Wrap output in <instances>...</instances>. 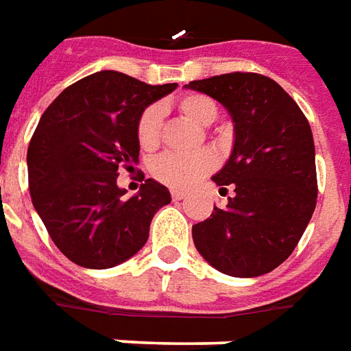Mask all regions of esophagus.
I'll use <instances>...</instances> for the list:
<instances>
[{
    "mask_svg": "<svg viewBox=\"0 0 351 351\" xmlns=\"http://www.w3.org/2000/svg\"><path fill=\"white\" fill-rule=\"evenodd\" d=\"M185 196H187L185 191H180V189H173V191H171V198H173V200H183Z\"/></svg>",
    "mask_w": 351,
    "mask_h": 351,
    "instance_id": "obj_1",
    "label": "esophagus"
}]
</instances>
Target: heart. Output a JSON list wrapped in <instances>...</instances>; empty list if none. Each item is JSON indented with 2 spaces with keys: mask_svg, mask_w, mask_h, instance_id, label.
I'll return each instance as SVG.
<instances>
[{
  "mask_svg": "<svg viewBox=\"0 0 351 351\" xmlns=\"http://www.w3.org/2000/svg\"><path fill=\"white\" fill-rule=\"evenodd\" d=\"M178 108L185 117L195 121L200 126H208L217 117V106L215 101L204 96V94H189L181 98ZM160 138V109L149 108L143 111V115L138 124V140L143 149L156 147ZM215 156L210 151H195V153H164L156 158L151 171L156 180L162 181L170 187H189L193 185L204 173L213 170Z\"/></svg>",
  "mask_w": 351,
  "mask_h": 351,
  "instance_id": "heart-1",
  "label": "heart"
}]
</instances>
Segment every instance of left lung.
I'll return each instance as SVG.
<instances>
[{"mask_svg":"<svg viewBox=\"0 0 351 351\" xmlns=\"http://www.w3.org/2000/svg\"><path fill=\"white\" fill-rule=\"evenodd\" d=\"M185 88L219 101L234 124L232 153L211 178L221 191L232 185L234 196L193 225L196 250L223 274H268L297 247L315 210L310 124L289 94L259 73H225Z\"/></svg>","mask_w":351,"mask_h":351,"instance_id":"obj_1","label":"left lung"}]
</instances>
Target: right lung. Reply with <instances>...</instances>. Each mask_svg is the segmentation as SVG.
<instances>
[{"label": "right lung", "mask_w": 351, "mask_h": 351, "mask_svg": "<svg viewBox=\"0 0 351 351\" xmlns=\"http://www.w3.org/2000/svg\"><path fill=\"white\" fill-rule=\"evenodd\" d=\"M178 88L113 69L77 81L47 108L28 147L29 195L56 247L79 267L104 270L145 245L170 191L145 180L134 196L117 185L119 168L138 164L145 108Z\"/></svg>", "instance_id": "1"}]
</instances>
